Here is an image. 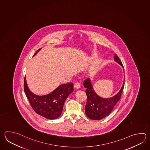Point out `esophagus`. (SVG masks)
<instances>
[{
	"instance_id": "esophagus-1",
	"label": "esophagus",
	"mask_w": 150,
	"mask_h": 150,
	"mask_svg": "<svg viewBox=\"0 0 150 150\" xmlns=\"http://www.w3.org/2000/svg\"><path fill=\"white\" fill-rule=\"evenodd\" d=\"M80 87H81V85H80V83H78V82H76V83H75L74 84V87L76 88V89H79L80 88Z\"/></svg>"
}]
</instances>
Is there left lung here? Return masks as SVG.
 <instances>
[{
    "instance_id": "1",
    "label": "left lung",
    "mask_w": 150,
    "mask_h": 150,
    "mask_svg": "<svg viewBox=\"0 0 150 150\" xmlns=\"http://www.w3.org/2000/svg\"><path fill=\"white\" fill-rule=\"evenodd\" d=\"M115 61L123 68L122 62L115 54ZM124 84L125 82L123 81L120 90L115 95L106 98L98 96L93 89L91 79L89 78L86 79L83 82V86L86 88V93L87 96V101L85 108L86 115L94 120H100L108 116L113 110L116 103L120 100Z\"/></svg>"
}]
</instances>
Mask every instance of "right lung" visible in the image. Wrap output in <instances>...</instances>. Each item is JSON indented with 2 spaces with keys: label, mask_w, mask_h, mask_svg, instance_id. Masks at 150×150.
<instances>
[{
  "label": "right lung",
  "mask_w": 150,
  "mask_h": 150,
  "mask_svg": "<svg viewBox=\"0 0 150 150\" xmlns=\"http://www.w3.org/2000/svg\"><path fill=\"white\" fill-rule=\"evenodd\" d=\"M40 50H37L33 56ZM24 90L33 110L42 117L53 120L61 116L65 100L74 91V83L70 82L62 84L50 94L39 96L30 91L25 76Z\"/></svg>",
  "instance_id": "right-lung-1"
}]
</instances>
